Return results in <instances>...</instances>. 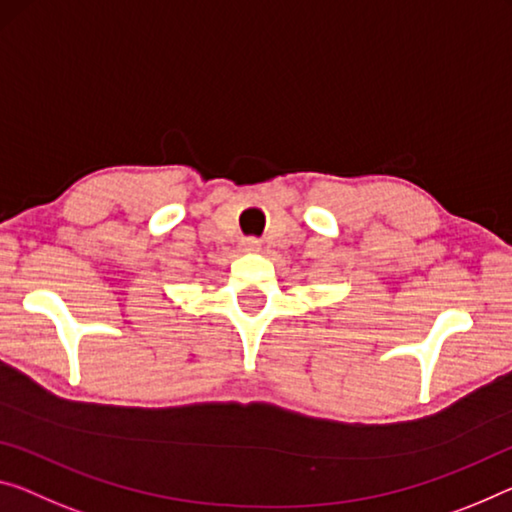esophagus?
Here are the masks:
<instances>
[{"label": "esophagus", "instance_id": "1", "mask_svg": "<svg viewBox=\"0 0 512 512\" xmlns=\"http://www.w3.org/2000/svg\"><path fill=\"white\" fill-rule=\"evenodd\" d=\"M242 249L258 251V249H261V245H258V240H254V238H245V240H242Z\"/></svg>", "mask_w": 512, "mask_h": 512}]
</instances>
